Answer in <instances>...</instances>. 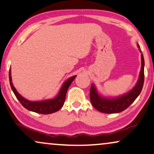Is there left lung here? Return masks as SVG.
<instances>
[{"label":"left lung","mask_w":154,"mask_h":154,"mask_svg":"<svg viewBox=\"0 0 154 154\" xmlns=\"http://www.w3.org/2000/svg\"><path fill=\"white\" fill-rule=\"evenodd\" d=\"M137 47L142 53L139 44ZM141 60L142 66L137 81L134 88L127 93L113 97H106L102 95L97 91L95 85L92 84L90 92V102L97 110L105 113H120L125 110L136 100L142 91L144 81V60L142 53L141 54Z\"/></svg>","instance_id":"obj_1"}]
</instances>
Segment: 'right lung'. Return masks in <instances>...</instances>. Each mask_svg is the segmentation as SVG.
Wrapping results in <instances>:
<instances>
[{
    "label": "right lung",
    "mask_w": 154,
    "mask_h": 154,
    "mask_svg": "<svg viewBox=\"0 0 154 154\" xmlns=\"http://www.w3.org/2000/svg\"><path fill=\"white\" fill-rule=\"evenodd\" d=\"M75 77H76V75H73V76L70 77L66 81L64 82L58 94L54 98L41 101H30L23 97L17 91L16 88L14 87L13 83L12 82L11 69H10L9 71L10 86H11L12 91H13L16 97L17 98V100L20 101L22 106L24 108L28 109L29 111H33V112L38 113H41V114H50V113L56 112V111H59L62 108L63 105H64L67 90H68L69 86H70Z\"/></svg>",
    "instance_id": "1"
}]
</instances>
